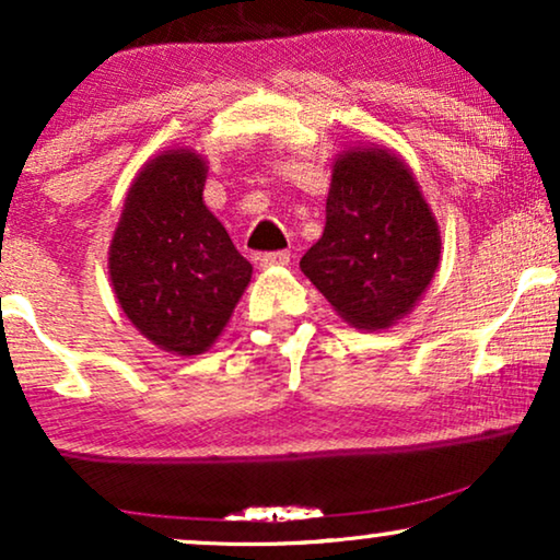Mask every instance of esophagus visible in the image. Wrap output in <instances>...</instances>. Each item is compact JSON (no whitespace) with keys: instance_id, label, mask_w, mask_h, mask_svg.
<instances>
[{"instance_id":"obj_1","label":"esophagus","mask_w":560,"mask_h":560,"mask_svg":"<svg viewBox=\"0 0 560 560\" xmlns=\"http://www.w3.org/2000/svg\"><path fill=\"white\" fill-rule=\"evenodd\" d=\"M259 259V267H282V265H288L290 262V255L288 252H265V255H259L257 257Z\"/></svg>"}]
</instances>
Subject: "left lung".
<instances>
[{
    "label": "left lung",
    "mask_w": 560,
    "mask_h": 560,
    "mask_svg": "<svg viewBox=\"0 0 560 560\" xmlns=\"http://www.w3.org/2000/svg\"><path fill=\"white\" fill-rule=\"evenodd\" d=\"M441 232L410 167L393 150L354 148L334 163L326 226L301 270L364 331L397 324L431 285Z\"/></svg>",
    "instance_id": "1"
}]
</instances>
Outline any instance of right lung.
Instances as JSON below:
<instances>
[{
  "instance_id": "1",
  "label": "right lung",
  "mask_w": 560,
  "mask_h": 560,
  "mask_svg": "<svg viewBox=\"0 0 560 560\" xmlns=\"http://www.w3.org/2000/svg\"><path fill=\"white\" fill-rule=\"evenodd\" d=\"M206 160L165 150L137 173L109 247L114 295L155 347L203 354L232 318L252 265L203 203Z\"/></svg>"
}]
</instances>
